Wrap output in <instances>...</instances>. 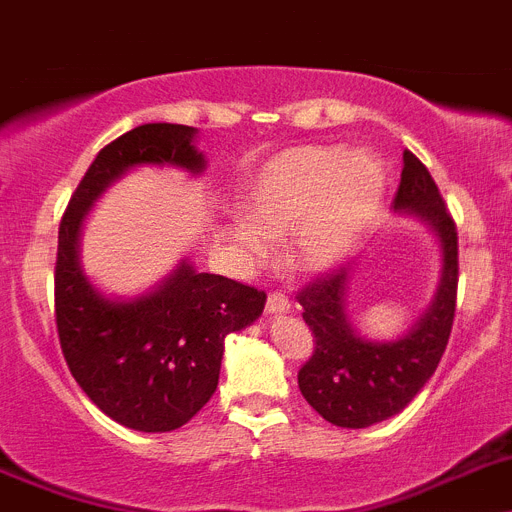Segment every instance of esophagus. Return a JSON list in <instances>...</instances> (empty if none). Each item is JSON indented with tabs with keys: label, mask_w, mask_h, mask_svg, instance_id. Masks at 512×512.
I'll return each instance as SVG.
<instances>
[{
	"label": "esophagus",
	"mask_w": 512,
	"mask_h": 512,
	"mask_svg": "<svg viewBox=\"0 0 512 512\" xmlns=\"http://www.w3.org/2000/svg\"><path fill=\"white\" fill-rule=\"evenodd\" d=\"M265 311L270 313V316H283V313H288L290 311L288 296H283V293H270L265 303Z\"/></svg>",
	"instance_id": "esophagus-1"
}]
</instances>
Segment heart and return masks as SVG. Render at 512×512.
<instances>
[{"label": "heart", "mask_w": 512, "mask_h": 512, "mask_svg": "<svg viewBox=\"0 0 512 512\" xmlns=\"http://www.w3.org/2000/svg\"><path fill=\"white\" fill-rule=\"evenodd\" d=\"M377 155L342 145L293 147L257 168L245 186L247 219L229 224L239 255L262 260L288 234L285 260L303 275L334 270L357 247L385 196Z\"/></svg>", "instance_id": "b5f03b06"}]
</instances>
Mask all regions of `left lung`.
Returning a JSON list of instances; mask_svg holds the SVG:
<instances>
[{"label": "left lung", "mask_w": 512, "mask_h": 512, "mask_svg": "<svg viewBox=\"0 0 512 512\" xmlns=\"http://www.w3.org/2000/svg\"><path fill=\"white\" fill-rule=\"evenodd\" d=\"M395 214L426 224L439 239L441 275L434 301L398 339H367L347 313L354 265L316 280L298 293L303 321L313 331V354L298 370V388L313 411L334 426L367 428L388 421L418 395L439 367L457 308V227L426 165L403 153L393 199Z\"/></svg>", "instance_id": "obj_1"}]
</instances>
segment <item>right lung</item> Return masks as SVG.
Segmentation results:
<instances>
[{
  "label": "right lung",
  "instance_id": "1",
  "mask_svg": "<svg viewBox=\"0 0 512 512\" xmlns=\"http://www.w3.org/2000/svg\"><path fill=\"white\" fill-rule=\"evenodd\" d=\"M196 127L140 124L89 165L58 229L55 324L68 370L112 421L145 434L181 428L219 385L224 339L257 321L262 290L199 273L188 260L140 296L101 293L81 265V229L101 193L142 165L201 176Z\"/></svg>",
  "mask_w": 512,
  "mask_h": 512
}]
</instances>
